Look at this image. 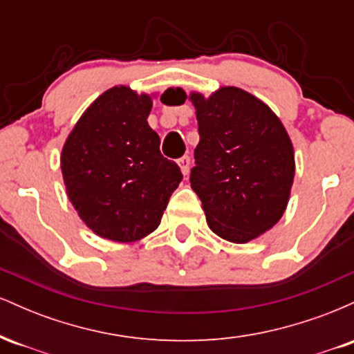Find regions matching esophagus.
I'll return each instance as SVG.
<instances>
[{
	"label": "esophagus",
	"mask_w": 354,
	"mask_h": 354,
	"mask_svg": "<svg viewBox=\"0 0 354 354\" xmlns=\"http://www.w3.org/2000/svg\"><path fill=\"white\" fill-rule=\"evenodd\" d=\"M178 165H180L181 173L186 176V174H188L189 169H191V158L188 156V154H186V156H183V158H180V160H178Z\"/></svg>",
	"instance_id": "obj_1"
}]
</instances>
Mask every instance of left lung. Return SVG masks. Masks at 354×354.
<instances>
[{
    "label": "left lung",
    "instance_id": "obj_1",
    "mask_svg": "<svg viewBox=\"0 0 354 354\" xmlns=\"http://www.w3.org/2000/svg\"><path fill=\"white\" fill-rule=\"evenodd\" d=\"M200 143L191 188L218 236L248 243L278 223L295 178L293 145L278 116L239 88L191 95Z\"/></svg>",
    "mask_w": 354,
    "mask_h": 354
}]
</instances>
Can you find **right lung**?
I'll return each instance as SVG.
<instances>
[{
	"label": "right lung",
	"instance_id": "add662e5",
	"mask_svg": "<svg viewBox=\"0 0 354 354\" xmlns=\"http://www.w3.org/2000/svg\"><path fill=\"white\" fill-rule=\"evenodd\" d=\"M151 98L108 89L76 123L61 153L70 201L101 238L129 243L153 233L183 180L149 128Z\"/></svg>",
	"mask_w": 354,
	"mask_h": 354
}]
</instances>
